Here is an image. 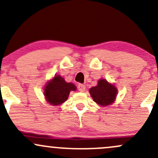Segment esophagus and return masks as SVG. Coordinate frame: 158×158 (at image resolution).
<instances>
[{"label": "esophagus", "mask_w": 158, "mask_h": 158, "mask_svg": "<svg viewBox=\"0 0 158 158\" xmlns=\"http://www.w3.org/2000/svg\"><path fill=\"white\" fill-rule=\"evenodd\" d=\"M78 90L81 92H84L85 90V85L83 84H79L78 85Z\"/></svg>", "instance_id": "esophagus-1"}]
</instances>
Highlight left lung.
Segmentation results:
<instances>
[{
	"label": "left lung",
	"instance_id": "8db88e82",
	"mask_svg": "<svg viewBox=\"0 0 158 158\" xmlns=\"http://www.w3.org/2000/svg\"><path fill=\"white\" fill-rule=\"evenodd\" d=\"M117 88L106 79H100L98 85L90 88L89 93L94 101L101 106L112 104L117 95Z\"/></svg>",
	"mask_w": 158,
	"mask_h": 158
}]
</instances>
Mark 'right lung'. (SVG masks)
Instances as JSON below:
<instances>
[{"label": "right lung", "instance_id": "add662e5", "mask_svg": "<svg viewBox=\"0 0 158 158\" xmlns=\"http://www.w3.org/2000/svg\"><path fill=\"white\" fill-rule=\"evenodd\" d=\"M76 90L75 85L67 82L59 75H55L45 86L44 95L48 103L52 106H58L64 103L68 98L70 91Z\"/></svg>", "mask_w": 158, "mask_h": 158}]
</instances>
